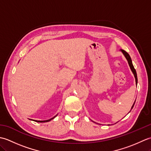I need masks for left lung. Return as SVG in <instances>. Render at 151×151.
<instances>
[{
  "label": "left lung",
  "instance_id": "left-lung-1",
  "mask_svg": "<svg viewBox=\"0 0 151 151\" xmlns=\"http://www.w3.org/2000/svg\"><path fill=\"white\" fill-rule=\"evenodd\" d=\"M121 51H122V52L123 53V54L124 55V56L126 57V58H127V60H128V62H129V65H130V69H131V70H132V73H134V76H135V78H136V84H137V73H136V69H134V65H133V64H132V60H131V58H130V55L129 54H128L126 51L125 50H121ZM134 103H135V102H134ZM134 104H133V106H132V108L134 107Z\"/></svg>",
  "mask_w": 151,
  "mask_h": 151
}]
</instances>
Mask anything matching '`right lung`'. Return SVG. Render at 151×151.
<instances>
[{
    "label": "right lung",
    "mask_w": 151,
    "mask_h": 151,
    "mask_svg": "<svg viewBox=\"0 0 151 151\" xmlns=\"http://www.w3.org/2000/svg\"><path fill=\"white\" fill-rule=\"evenodd\" d=\"M56 117V116H55ZM54 117L53 118H52V119H49V120H47V121H36V122H39V123H44V122H48V121H50L51 119H54V117Z\"/></svg>",
    "instance_id": "obj_1"
}]
</instances>
